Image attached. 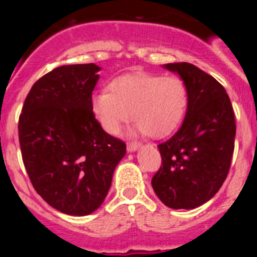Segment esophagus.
<instances>
[{
    "instance_id": "obj_1",
    "label": "esophagus",
    "mask_w": 257,
    "mask_h": 257,
    "mask_svg": "<svg viewBox=\"0 0 257 257\" xmlns=\"http://www.w3.org/2000/svg\"><path fill=\"white\" fill-rule=\"evenodd\" d=\"M139 147H140V143H138V142L127 143V151H128V152L136 151V149L139 148Z\"/></svg>"
}]
</instances>
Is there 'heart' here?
<instances>
[{
	"label": "heart",
	"instance_id": "obj_1",
	"mask_svg": "<svg viewBox=\"0 0 257 257\" xmlns=\"http://www.w3.org/2000/svg\"><path fill=\"white\" fill-rule=\"evenodd\" d=\"M110 92L92 96V110L100 126L109 134H118L131 118L136 130L153 138H163L179 126L187 112L189 90L178 76L127 74L113 79Z\"/></svg>",
	"mask_w": 257,
	"mask_h": 257
}]
</instances>
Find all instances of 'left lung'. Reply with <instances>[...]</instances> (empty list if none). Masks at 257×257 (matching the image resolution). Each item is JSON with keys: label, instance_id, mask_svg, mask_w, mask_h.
Instances as JSON below:
<instances>
[{"label": "left lung", "instance_id": "left-lung-1", "mask_svg": "<svg viewBox=\"0 0 257 257\" xmlns=\"http://www.w3.org/2000/svg\"><path fill=\"white\" fill-rule=\"evenodd\" d=\"M165 68L187 83L189 101L180 128L158 145L162 165L152 187L167 207L190 210L212 198L228 176L234 110L221 83L196 65L172 63Z\"/></svg>", "mask_w": 257, "mask_h": 257}]
</instances>
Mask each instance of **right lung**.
Segmentation results:
<instances>
[{
    "label": "right lung",
    "instance_id": "right-lung-1",
    "mask_svg": "<svg viewBox=\"0 0 257 257\" xmlns=\"http://www.w3.org/2000/svg\"><path fill=\"white\" fill-rule=\"evenodd\" d=\"M97 65H61L32 86L19 115L24 167L36 192L60 212L83 216L104 202L126 144L92 112Z\"/></svg>",
    "mask_w": 257,
    "mask_h": 257
}]
</instances>
